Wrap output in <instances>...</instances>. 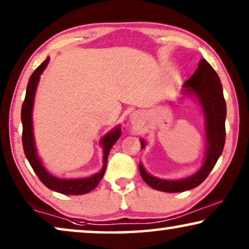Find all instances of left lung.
<instances>
[{"label":"left lung","mask_w":249,"mask_h":249,"mask_svg":"<svg viewBox=\"0 0 249 249\" xmlns=\"http://www.w3.org/2000/svg\"><path fill=\"white\" fill-rule=\"evenodd\" d=\"M186 93H194L202 104L206 118L207 153L202 169L189 178L182 180H162L148 175L139 164L142 178L152 188L165 193H181L199 186L207 178L222 154L226 142V117L227 105L223 97L220 78L206 60H200L195 73L186 81ZM142 148L145 146L141 142Z\"/></svg>","instance_id":"1"}]
</instances>
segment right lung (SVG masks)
I'll list each match as a JSON object with an SVG mask.
<instances>
[{"instance_id": "1", "label": "right lung", "mask_w": 249, "mask_h": 249, "mask_svg": "<svg viewBox=\"0 0 249 249\" xmlns=\"http://www.w3.org/2000/svg\"><path fill=\"white\" fill-rule=\"evenodd\" d=\"M49 57L34 71L32 76L29 78L28 85H27L26 90V97L22 103L21 107V121H22V146L23 152L27 160H28L29 164L35 173L38 177L40 181L45 185L47 188L54 190V192L64 194V195H83V194H87L96 188L98 182L103 178L105 169H107V155L112 146L115 144L119 137L121 136V129L115 128L114 130L108 132L107 136L101 141V144L103 145L104 149V158H103V168L100 172L96 175L88 177V178L84 179H73V180H66V179H59L55 177L51 176L49 172L46 171L45 168L40 163L38 156L36 154L35 148V142H34V135H33V121H32V111L34 105V97H35V91L37 88V84H38L39 76L45 69L47 63H49Z\"/></svg>"}]
</instances>
